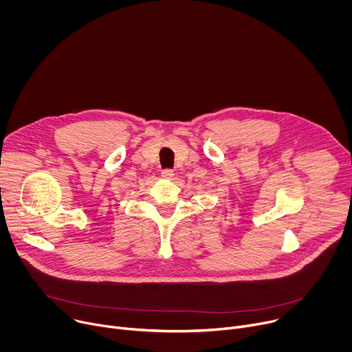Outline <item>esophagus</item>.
<instances>
[{"mask_svg": "<svg viewBox=\"0 0 352 352\" xmlns=\"http://www.w3.org/2000/svg\"><path fill=\"white\" fill-rule=\"evenodd\" d=\"M162 177L163 178H173L174 177V171L173 170H163L162 171Z\"/></svg>", "mask_w": 352, "mask_h": 352, "instance_id": "obj_1", "label": "esophagus"}]
</instances>
